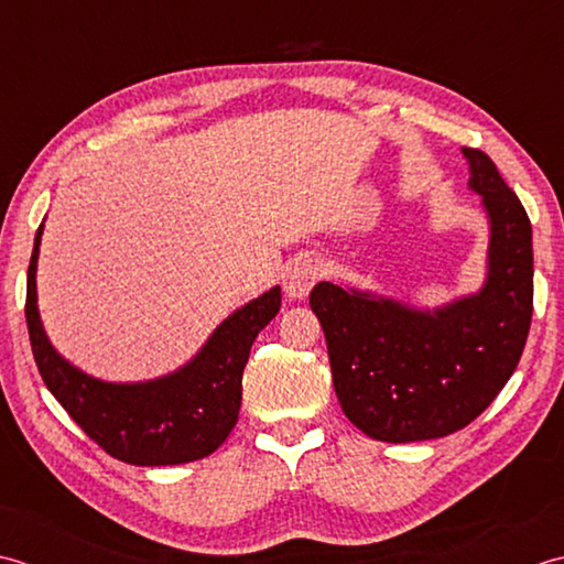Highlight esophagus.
Wrapping results in <instances>:
<instances>
[{
  "label": "esophagus",
  "mask_w": 564,
  "mask_h": 564,
  "mask_svg": "<svg viewBox=\"0 0 564 564\" xmlns=\"http://www.w3.org/2000/svg\"><path fill=\"white\" fill-rule=\"evenodd\" d=\"M318 278H321V265L316 258L312 256L296 258L290 265V270H286L284 292L292 299H304L308 292H312V286L318 282Z\"/></svg>",
  "instance_id": "34e87169"
}]
</instances>
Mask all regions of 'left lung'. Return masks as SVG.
I'll return each mask as SVG.
<instances>
[{
	"label": "left lung",
	"mask_w": 564,
	"mask_h": 564,
	"mask_svg": "<svg viewBox=\"0 0 564 564\" xmlns=\"http://www.w3.org/2000/svg\"><path fill=\"white\" fill-rule=\"evenodd\" d=\"M463 155L489 221L479 292L433 312L333 282L308 296L340 409L375 441H433L473 423L509 382L531 328V221L487 153Z\"/></svg>",
	"instance_id": "1"
}]
</instances>
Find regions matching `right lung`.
I'll return each instance as SVG.
<instances>
[{
    "instance_id": "right-lung-1",
    "label": "right lung",
    "mask_w": 564,
    "mask_h": 564,
    "mask_svg": "<svg viewBox=\"0 0 564 564\" xmlns=\"http://www.w3.org/2000/svg\"><path fill=\"white\" fill-rule=\"evenodd\" d=\"M41 236L43 224L33 240L26 278V326L51 394L101 451L121 463L160 467L212 455L236 426L250 346L278 316L280 286L224 318L180 370L145 382H105L67 362L45 336L36 294Z\"/></svg>"
}]
</instances>
